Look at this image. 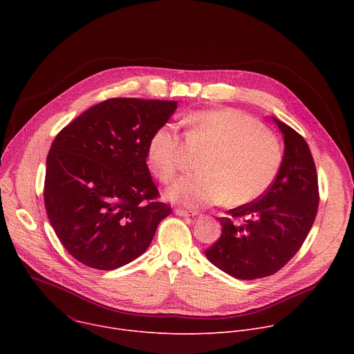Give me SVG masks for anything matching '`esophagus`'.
Segmentation results:
<instances>
[{
	"mask_svg": "<svg viewBox=\"0 0 354 354\" xmlns=\"http://www.w3.org/2000/svg\"><path fill=\"white\" fill-rule=\"evenodd\" d=\"M175 213L180 217H194L197 216V212H193V210H183V209H176Z\"/></svg>",
	"mask_w": 354,
	"mask_h": 354,
	"instance_id": "34e87169",
	"label": "esophagus"
}]
</instances>
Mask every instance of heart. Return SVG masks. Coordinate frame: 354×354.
Segmentation results:
<instances>
[{
    "label": "heart",
    "mask_w": 354,
    "mask_h": 354,
    "mask_svg": "<svg viewBox=\"0 0 354 354\" xmlns=\"http://www.w3.org/2000/svg\"><path fill=\"white\" fill-rule=\"evenodd\" d=\"M189 144L205 149L197 162L200 174L182 178L165 196L189 209L228 201L252 203L276 180L283 151L277 137L257 119L235 111L214 109L189 118ZM183 144L176 127L165 123L154 130L147 148L148 168L160 182H172L179 171Z\"/></svg>",
    "instance_id": "heart-1"
}]
</instances>
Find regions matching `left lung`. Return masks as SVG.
I'll list each match as a JSON object with an SVG mask.
<instances>
[{"mask_svg": "<svg viewBox=\"0 0 354 354\" xmlns=\"http://www.w3.org/2000/svg\"><path fill=\"white\" fill-rule=\"evenodd\" d=\"M284 137V156L270 189L252 203L221 217V236L207 250V259L241 280L279 272L304 243L319 205L317 168L307 141L274 119Z\"/></svg>", "mask_w": 354, "mask_h": 354, "instance_id": "left-lung-1", "label": "left lung"}]
</instances>
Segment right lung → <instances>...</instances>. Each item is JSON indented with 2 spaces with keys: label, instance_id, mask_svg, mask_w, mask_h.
Masks as SVG:
<instances>
[{
  "label": "right lung",
  "instance_id": "1",
  "mask_svg": "<svg viewBox=\"0 0 354 354\" xmlns=\"http://www.w3.org/2000/svg\"><path fill=\"white\" fill-rule=\"evenodd\" d=\"M175 100L112 97L67 124L46 160L44 206L68 254L85 266L113 270L149 246L172 209L147 167L154 130Z\"/></svg>",
  "mask_w": 354,
  "mask_h": 354
}]
</instances>
